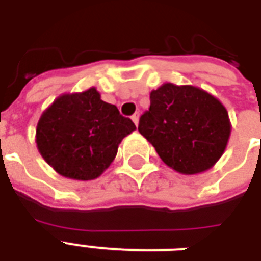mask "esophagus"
Masks as SVG:
<instances>
[{
  "mask_svg": "<svg viewBox=\"0 0 261 261\" xmlns=\"http://www.w3.org/2000/svg\"><path fill=\"white\" fill-rule=\"evenodd\" d=\"M131 120L134 121V124L138 125V121H140V114L134 113V114H133V116H131Z\"/></svg>",
  "mask_w": 261,
  "mask_h": 261,
  "instance_id": "1",
  "label": "esophagus"
}]
</instances>
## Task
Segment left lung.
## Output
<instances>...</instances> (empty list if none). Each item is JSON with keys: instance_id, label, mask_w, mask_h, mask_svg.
<instances>
[{"instance_id": "8db88e82", "label": "left lung", "mask_w": 261, "mask_h": 261, "mask_svg": "<svg viewBox=\"0 0 261 261\" xmlns=\"http://www.w3.org/2000/svg\"><path fill=\"white\" fill-rule=\"evenodd\" d=\"M138 131L159 158L183 175H196L217 164L230 136L228 112L218 99L192 85L166 82L149 95Z\"/></svg>"}]
</instances>
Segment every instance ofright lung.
I'll list each match as a JSON object with an SVG mask.
<instances>
[{
	"instance_id": "right-lung-1",
	"label": "right lung",
	"mask_w": 261,
	"mask_h": 261,
	"mask_svg": "<svg viewBox=\"0 0 261 261\" xmlns=\"http://www.w3.org/2000/svg\"><path fill=\"white\" fill-rule=\"evenodd\" d=\"M136 125L114 105L103 102L96 88L59 96L40 116L36 144L59 175L93 180L108 169L123 138Z\"/></svg>"
}]
</instances>
